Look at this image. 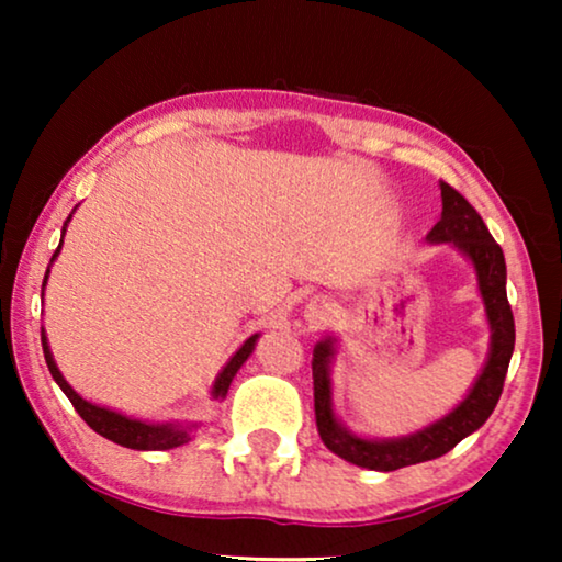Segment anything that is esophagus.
Here are the masks:
<instances>
[{
	"label": "esophagus",
	"mask_w": 562,
	"mask_h": 562,
	"mask_svg": "<svg viewBox=\"0 0 562 562\" xmlns=\"http://www.w3.org/2000/svg\"><path fill=\"white\" fill-rule=\"evenodd\" d=\"M333 317V302H329L327 296H314L310 304H306V319L312 322V325H322V322H327Z\"/></svg>",
	"instance_id": "obj_1"
}]
</instances>
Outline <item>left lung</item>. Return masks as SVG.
Listing matches in <instances>:
<instances>
[{"instance_id": "left-lung-1", "label": "left lung", "mask_w": 562, "mask_h": 562, "mask_svg": "<svg viewBox=\"0 0 562 562\" xmlns=\"http://www.w3.org/2000/svg\"><path fill=\"white\" fill-rule=\"evenodd\" d=\"M442 191V217L427 233L432 243H452L473 260L479 273V289L486 304V317L491 325V352L488 363L475 381L471 394L463 404L456 406L448 417L422 429L417 435L402 437V440H360L348 429L337 425L333 406H329V358H333V342L325 340L314 348L312 379H314V419L322 442L335 456L348 460L352 465L371 468V471H398V468L425 463L450 452L456 445L475 432L483 422L491 417L498 396L504 391V379L509 371L514 352V314L506 299V263L498 243L491 237L488 227L483 225L481 214L468 204V199L450 187L440 183Z\"/></svg>"}]
</instances>
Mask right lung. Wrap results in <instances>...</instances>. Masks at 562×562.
Listing matches in <instances>:
<instances>
[{"label": "right lung", "mask_w": 562, "mask_h": 562, "mask_svg": "<svg viewBox=\"0 0 562 562\" xmlns=\"http://www.w3.org/2000/svg\"><path fill=\"white\" fill-rule=\"evenodd\" d=\"M68 220H71V217H68ZM64 229H66V225H64ZM58 250H60V245L56 248V252H53V258L58 256ZM53 258H50V263H53ZM45 279H48V273H45ZM43 286H45V281H43ZM41 340H43L45 363H48V371L53 375V381L58 383L60 391H64V394L68 396V402L74 404V409L79 412V417L87 422V425L94 429L97 435H102V437H106V440L122 445V448H133V450H171V448H179V445L191 440L187 429H181V427L145 425V422L130 419V417H125V414H117V412L102 409V406H97V404H89L87 398H81L79 394H76V391L66 383L64 375H60V371L56 368V360H53V356H50L48 340H45V333L41 335ZM256 340H258V335L248 337L243 348L237 350L235 356H233V360H229V363L225 366V371L220 373L217 381H214V389H212L214 396L225 398L229 383H233L235 373L240 371V366L245 363V360H248Z\"/></svg>", "instance_id": "obj_1"}]
</instances>
